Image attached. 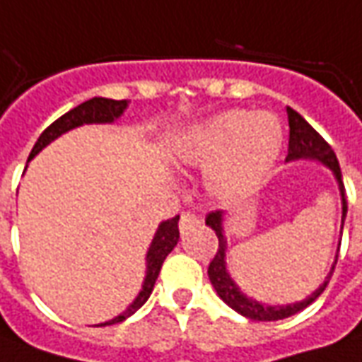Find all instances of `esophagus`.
I'll use <instances>...</instances> for the list:
<instances>
[{
    "instance_id": "1",
    "label": "esophagus",
    "mask_w": 362,
    "mask_h": 362,
    "mask_svg": "<svg viewBox=\"0 0 362 362\" xmlns=\"http://www.w3.org/2000/svg\"><path fill=\"white\" fill-rule=\"evenodd\" d=\"M199 223V217L196 216V214H192V211H184L180 216V231H184V229H188V227H192V225Z\"/></svg>"
}]
</instances>
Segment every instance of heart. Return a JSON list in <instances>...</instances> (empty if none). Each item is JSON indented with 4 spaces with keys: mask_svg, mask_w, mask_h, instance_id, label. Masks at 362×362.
I'll list each match as a JSON object with an SVG mask.
<instances>
[{
    "mask_svg": "<svg viewBox=\"0 0 362 362\" xmlns=\"http://www.w3.org/2000/svg\"><path fill=\"white\" fill-rule=\"evenodd\" d=\"M282 148L274 115L231 110L192 129L178 146L184 164L209 166L207 184L221 198L251 192L269 174Z\"/></svg>",
    "mask_w": 362,
    "mask_h": 362,
    "instance_id": "obj_1",
    "label": "heart"
}]
</instances>
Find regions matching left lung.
<instances>
[{
    "instance_id": "8db88e82",
    "label": "left lung",
    "mask_w": 362,
    "mask_h": 362,
    "mask_svg": "<svg viewBox=\"0 0 362 362\" xmlns=\"http://www.w3.org/2000/svg\"><path fill=\"white\" fill-rule=\"evenodd\" d=\"M288 125H290V139H288V156L286 160H296V158H315L320 163L327 164L335 178L339 182L341 189V199H343V223H345V216H347V196H345V184H343V178H341V168L339 160L333 153V148L329 146V143L315 131V129L308 123V121L294 111L292 107H288ZM206 225H209L217 235V241H219V247H217L216 257L209 262V269H207V276H209V282L214 284L216 292L219 294V298L223 300L225 304L229 308H233L235 312H239L245 317L249 320H255V322H276V320H284V317H290L294 313L302 312L304 308L315 302L322 292L327 288L331 280V274L335 270V264H337V257H339V251H337V257H335V262L331 267L329 276L323 280V284L312 296H308L305 300L298 302V304L290 305H264L259 304L257 300H251L247 296L243 294L241 290L237 288L229 272L225 269V241L223 229H221V211H211L207 214ZM341 245V243H339Z\"/></svg>"
}]
</instances>
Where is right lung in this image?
Masks as SVG:
<instances>
[{"instance_id": "add662e5", "label": "right lung", "mask_w": 362, "mask_h": 362, "mask_svg": "<svg viewBox=\"0 0 362 362\" xmlns=\"http://www.w3.org/2000/svg\"><path fill=\"white\" fill-rule=\"evenodd\" d=\"M125 107H127V100H107V98H92L88 102L80 103L78 107L64 113L57 121H52L49 127L40 133L39 141L35 143L31 155H29V160L39 151H42L45 146L49 145L50 141H54L58 135H62V133H66V131L78 127V125H84V123H111V121L119 117L121 113L125 111ZM178 237H180V231H178V216L170 217V219H166V221L160 223L155 239H153L151 247H148V252H146V276L145 282H143V290L139 292L135 302L129 305L125 312L119 313L117 317H113L110 322L100 323V325H113V323L123 322V320H127L129 315H133L141 305L145 304L146 300H148V296H151V292H153V288H155V282L156 278H158V272H160L164 259L176 247Z\"/></svg>"}]
</instances>
